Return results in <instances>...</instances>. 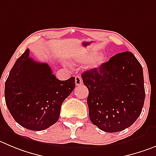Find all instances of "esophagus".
<instances>
[{
	"mask_svg": "<svg viewBox=\"0 0 156 156\" xmlns=\"http://www.w3.org/2000/svg\"><path fill=\"white\" fill-rule=\"evenodd\" d=\"M82 84V80L79 75H76L75 76V85H81Z\"/></svg>",
	"mask_w": 156,
	"mask_h": 156,
	"instance_id": "obj_1",
	"label": "esophagus"
}]
</instances>
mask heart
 <instances>
[{
  "instance_id": "heart-1",
  "label": "heart",
  "mask_w": 156,
  "mask_h": 156,
  "mask_svg": "<svg viewBox=\"0 0 156 156\" xmlns=\"http://www.w3.org/2000/svg\"><path fill=\"white\" fill-rule=\"evenodd\" d=\"M95 51H88L84 53H80L79 55H76L73 57V60L78 63H85L89 62L88 65L90 68H95L101 66L105 62V56L103 55H95Z\"/></svg>"
}]
</instances>
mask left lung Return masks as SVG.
<instances>
[{"label": "left lung", "mask_w": 156, "mask_h": 156, "mask_svg": "<svg viewBox=\"0 0 156 156\" xmlns=\"http://www.w3.org/2000/svg\"><path fill=\"white\" fill-rule=\"evenodd\" d=\"M81 78L88 89L90 120L98 129L121 132L137 120L145 93L142 67L132 52L116 54Z\"/></svg>", "instance_id": "1"}]
</instances>
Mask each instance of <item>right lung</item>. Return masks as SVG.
I'll return each mask as SVG.
<instances>
[{"label":"right lung","mask_w":156,"mask_h":156,"mask_svg":"<svg viewBox=\"0 0 156 156\" xmlns=\"http://www.w3.org/2000/svg\"><path fill=\"white\" fill-rule=\"evenodd\" d=\"M26 49L6 80L7 107L20 126L41 131L59 119L61 107L75 87V77L60 81L47 63L35 62Z\"/></svg>","instance_id":"right-lung-1"}]
</instances>
